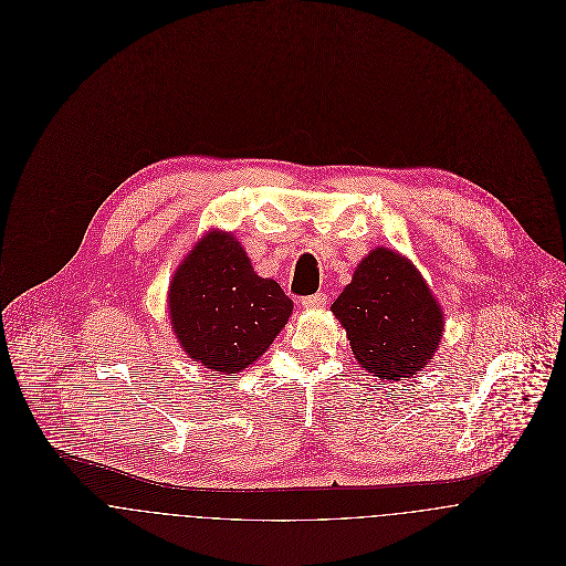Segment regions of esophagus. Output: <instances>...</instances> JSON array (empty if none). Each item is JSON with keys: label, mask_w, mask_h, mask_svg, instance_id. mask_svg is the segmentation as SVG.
Wrapping results in <instances>:
<instances>
[{"label": "esophagus", "mask_w": 566, "mask_h": 566, "mask_svg": "<svg viewBox=\"0 0 566 566\" xmlns=\"http://www.w3.org/2000/svg\"><path fill=\"white\" fill-rule=\"evenodd\" d=\"M301 303H303V307H305V310H318V307H324V305H326V294H324V292H318V294L305 296Z\"/></svg>", "instance_id": "34e87169"}]
</instances>
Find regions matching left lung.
I'll list each match as a JSON object with an SVG mask.
<instances>
[{
	"mask_svg": "<svg viewBox=\"0 0 566 566\" xmlns=\"http://www.w3.org/2000/svg\"><path fill=\"white\" fill-rule=\"evenodd\" d=\"M373 377L403 381L438 350L444 316L420 272L395 250L375 248L331 305Z\"/></svg>",
	"mask_w": 566,
	"mask_h": 566,
	"instance_id": "obj_1",
	"label": "left lung"
}]
</instances>
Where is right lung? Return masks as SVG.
Returning <instances> with one entry per match:
<instances>
[{
	"label": "right lung",
	"instance_id": "1",
	"mask_svg": "<svg viewBox=\"0 0 566 566\" xmlns=\"http://www.w3.org/2000/svg\"><path fill=\"white\" fill-rule=\"evenodd\" d=\"M292 310L281 285L254 274L242 243L220 231L193 245L169 285V318L180 346L224 375L256 361Z\"/></svg>",
	"mask_w": 566,
	"mask_h": 566
}]
</instances>
